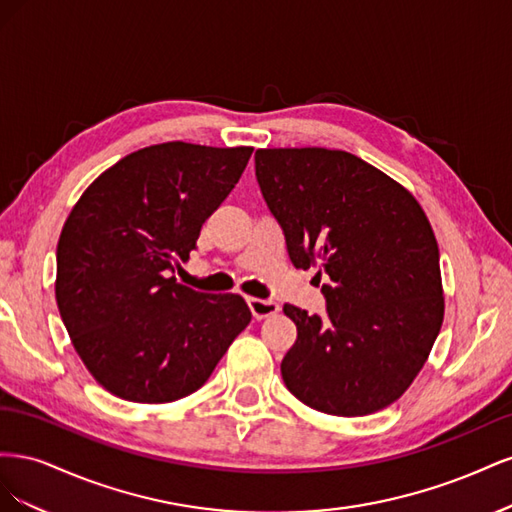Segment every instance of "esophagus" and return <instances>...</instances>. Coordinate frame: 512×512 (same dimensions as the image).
Instances as JSON below:
<instances>
[{"mask_svg": "<svg viewBox=\"0 0 512 512\" xmlns=\"http://www.w3.org/2000/svg\"><path fill=\"white\" fill-rule=\"evenodd\" d=\"M247 305H250L252 314L256 320H265L269 316H275L277 312H280V303L275 301H269V299H258V297H250L247 299Z\"/></svg>", "mask_w": 512, "mask_h": 512, "instance_id": "1", "label": "esophagus"}]
</instances>
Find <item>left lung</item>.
<instances>
[{"label":"left lung","mask_w":512,"mask_h":512,"mask_svg":"<svg viewBox=\"0 0 512 512\" xmlns=\"http://www.w3.org/2000/svg\"><path fill=\"white\" fill-rule=\"evenodd\" d=\"M256 179L297 269L318 267L327 314L284 305L297 342L288 391L333 416L391 406L423 369L444 320L440 252L404 185L348 151L258 149Z\"/></svg>","instance_id":"left-lung-1"}]
</instances>
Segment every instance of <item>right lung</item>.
Returning <instances> with one entry per match:
<instances>
[{"instance_id": "1", "label": "right lung", "mask_w": 512, "mask_h": 512, "mask_svg": "<svg viewBox=\"0 0 512 512\" xmlns=\"http://www.w3.org/2000/svg\"><path fill=\"white\" fill-rule=\"evenodd\" d=\"M254 147L183 141L121 158L89 185L57 243L55 299L74 350L108 393L166 404L198 391L250 324L239 294L170 275L235 188Z\"/></svg>"}]
</instances>
